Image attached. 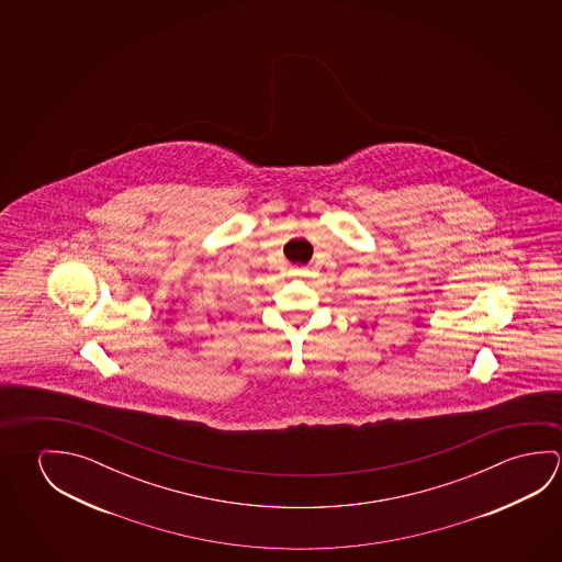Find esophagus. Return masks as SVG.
Segmentation results:
<instances>
[{
  "label": "esophagus",
  "mask_w": 562,
  "mask_h": 562,
  "mask_svg": "<svg viewBox=\"0 0 562 562\" xmlns=\"http://www.w3.org/2000/svg\"><path fill=\"white\" fill-rule=\"evenodd\" d=\"M294 272H295V274H302V272H304V270H302V268H294Z\"/></svg>",
  "instance_id": "1"
}]
</instances>
